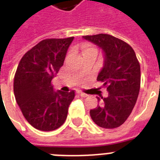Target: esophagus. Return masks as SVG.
<instances>
[{
	"mask_svg": "<svg viewBox=\"0 0 160 160\" xmlns=\"http://www.w3.org/2000/svg\"><path fill=\"white\" fill-rule=\"evenodd\" d=\"M78 94H79L80 96H82V97H87L88 96L87 94H85V93L82 92V91H78Z\"/></svg>",
	"mask_w": 160,
	"mask_h": 160,
	"instance_id": "34e87169",
	"label": "esophagus"
}]
</instances>
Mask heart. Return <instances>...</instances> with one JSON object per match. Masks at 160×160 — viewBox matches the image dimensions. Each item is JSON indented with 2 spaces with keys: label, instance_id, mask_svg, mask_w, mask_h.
Instances as JSON below:
<instances>
[{
  "label": "heart",
  "instance_id": "obj_1",
  "mask_svg": "<svg viewBox=\"0 0 160 160\" xmlns=\"http://www.w3.org/2000/svg\"><path fill=\"white\" fill-rule=\"evenodd\" d=\"M81 51H82L83 55L90 53V52H96L97 53V50L90 44H84L81 46Z\"/></svg>",
  "mask_w": 160,
  "mask_h": 160
}]
</instances>
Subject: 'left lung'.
<instances>
[{"label": "left lung", "mask_w": 160, "mask_h": 160, "mask_svg": "<svg viewBox=\"0 0 160 160\" xmlns=\"http://www.w3.org/2000/svg\"><path fill=\"white\" fill-rule=\"evenodd\" d=\"M105 53V63L97 77L104 83L108 97H97L100 104L90 109L91 119L105 129L120 126L134 109L140 89V65L129 44L107 34L84 36Z\"/></svg>", "instance_id": "1"}]
</instances>
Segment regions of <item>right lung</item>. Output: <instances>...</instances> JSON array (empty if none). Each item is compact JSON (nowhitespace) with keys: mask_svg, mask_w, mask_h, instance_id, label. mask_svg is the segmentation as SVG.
<instances>
[{"mask_svg":"<svg viewBox=\"0 0 160 160\" xmlns=\"http://www.w3.org/2000/svg\"><path fill=\"white\" fill-rule=\"evenodd\" d=\"M74 37L46 39L21 58L14 77V94L24 117L34 128L52 131L65 123L75 91H55L51 80L64 64Z\"/></svg>","mask_w":160,"mask_h":160,"instance_id":"add662e5","label":"right lung"}]
</instances>
